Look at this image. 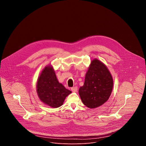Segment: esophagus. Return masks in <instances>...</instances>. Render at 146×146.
<instances>
[{
  "instance_id": "34e87169",
  "label": "esophagus",
  "mask_w": 146,
  "mask_h": 146,
  "mask_svg": "<svg viewBox=\"0 0 146 146\" xmlns=\"http://www.w3.org/2000/svg\"><path fill=\"white\" fill-rule=\"evenodd\" d=\"M71 90H72V92H77V87L75 86V87H73L71 88Z\"/></svg>"
}]
</instances>
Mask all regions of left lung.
Returning <instances> with one entry per match:
<instances>
[{
  "instance_id": "left-lung-1",
  "label": "left lung",
  "mask_w": 146,
  "mask_h": 146,
  "mask_svg": "<svg viewBox=\"0 0 146 146\" xmlns=\"http://www.w3.org/2000/svg\"><path fill=\"white\" fill-rule=\"evenodd\" d=\"M113 86L112 76L107 67L95 59L86 74L84 86L79 88L81 99L87 107L94 109L109 98Z\"/></svg>"
}]
</instances>
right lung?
I'll use <instances>...</instances> for the list:
<instances>
[{
  "instance_id": "1",
  "label": "right lung",
  "mask_w": 146,
  "mask_h": 146,
  "mask_svg": "<svg viewBox=\"0 0 146 146\" xmlns=\"http://www.w3.org/2000/svg\"><path fill=\"white\" fill-rule=\"evenodd\" d=\"M37 92L44 103L54 108H59L72 92L59 83L51 66L46 67L39 76Z\"/></svg>"
}]
</instances>
